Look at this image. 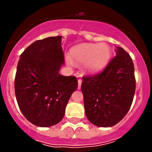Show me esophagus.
Masks as SVG:
<instances>
[{
    "label": "esophagus",
    "mask_w": 152,
    "mask_h": 152,
    "mask_svg": "<svg viewBox=\"0 0 152 152\" xmlns=\"http://www.w3.org/2000/svg\"><path fill=\"white\" fill-rule=\"evenodd\" d=\"M82 81L81 80V79H79V80H78V89H80L81 88V85H82Z\"/></svg>",
    "instance_id": "obj_1"
}]
</instances>
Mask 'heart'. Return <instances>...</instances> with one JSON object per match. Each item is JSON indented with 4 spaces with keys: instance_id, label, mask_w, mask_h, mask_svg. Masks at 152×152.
Listing matches in <instances>:
<instances>
[{
    "instance_id": "b5f03b06",
    "label": "heart",
    "mask_w": 152,
    "mask_h": 152,
    "mask_svg": "<svg viewBox=\"0 0 152 152\" xmlns=\"http://www.w3.org/2000/svg\"><path fill=\"white\" fill-rule=\"evenodd\" d=\"M70 55L77 63H85L83 69L85 73L95 74L107 66L111 59L112 51L105 42L82 43L72 48ZM66 60L69 65H73L70 57H67Z\"/></svg>"
}]
</instances>
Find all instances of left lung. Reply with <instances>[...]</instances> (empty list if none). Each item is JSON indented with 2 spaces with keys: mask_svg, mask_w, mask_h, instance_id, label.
Here are the masks:
<instances>
[{
  "mask_svg": "<svg viewBox=\"0 0 152 152\" xmlns=\"http://www.w3.org/2000/svg\"><path fill=\"white\" fill-rule=\"evenodd\" d=\"M101 73L84 76L81 86L87 119L93 125L110 127L124 118L129 110L135 78L132 59L121 47Z\"/></svg>",
  "mask_w": 152,
  "mask_h": 152,
  "instance_id": "obj_1",
  "label": "left lung"
}]
</instances>
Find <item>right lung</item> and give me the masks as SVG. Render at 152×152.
Here are the masks:
<instances>
[{
	"mask_svg": "<svg viewBox=\"0 0 152 152\" xmlns=\"http://www.w3.org/2000/svg\"><path fill=\"white\" fill-rule=\"evenodd\" d=\"M62 36L35 41L20 56L15 79L18 106L26 118L40 127L56 125L65 115L75 76L59 74L64 65Z\"/></svg>",
	"mask_w": 152,
	"mask_h": 152,
	"instance_id": "1",
	"label": "right lung"
}]
</instances>
